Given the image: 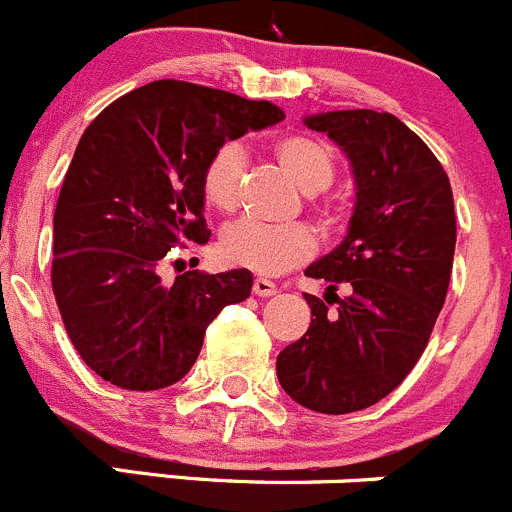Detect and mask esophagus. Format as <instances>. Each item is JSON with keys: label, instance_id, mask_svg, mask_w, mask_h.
I'll list each match as a JSON object with an SVG mask.
<instances>
[{"label": "esophagus", "instance_id": "obj_1", "mask_svg": "<svg viewBox=\"0 0 512 512\" xmlns=\"http://www.w3.org/2000/svg\"><path fill=\"white\" fill-rule=\"evenodd\" d=\"M252 292H255L257 297H272L277 292V285L275 282L265 280V277H257V280L252 282Z\"/></svg>", "mask_w": 512, "mask_h": 512}]
</instances>
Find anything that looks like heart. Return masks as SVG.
<instances>
[{
	"label": "heart",
	"instance_id": "1",
	"mask_svg": "<svg viewBox=\"0 0 512 512\" xmlns=\"http://www.w3.org/2000/svg\"><path fill=\"white\" fill-rule=\"evenodd\" d=\"M275 155L287 175L305 192H320L335 177V157L325 142L310 135H282ZM247 165L245 147L225 142L202 170V200L217 212H232L240 202V180ZM317 250L315 232L300 222L267 225L260 220H240L220 235V257L255 275H282L310 260Z\"/></svg>",
	"mask_w": 512,
	"mask_h": 512
}]
</instances>
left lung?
Here are the masks:
<instances>
[{
	"mask_svg": "<svg viewBox=\"0 0 512 512\" xmlns=\"http://www.w3.org/2000/svg\"><path fill=\"white\" fill-rule=\"evenodd\" d=\"M305 124L342 147L357 192L345 240L305 270L330 287L325 300L305 295L312 322L277 355V380L302 408L345 415L393 393L428 345L453 272V190L395 114L340 109Z\"/></svg>",
	"mask_w": 512,
	"mask_h": 512,
	"instance_id": "1",
	"label": "left lung"
}]
</instances>
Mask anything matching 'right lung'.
I'll return each instance as SVG.
<instances>
[{"instance_id":"obj_1","label":"right lung","mask_w":512,"mask_h":512,"mask_svg":"<svg viewBox=\"0 0 512 512\" xmlns=\"http://www.w3.org/2000/svg\"><path fill=\"white\" fill-rule=\"evenodd\" d=\"M285 119L270 102L160 79L114 99L84 130L54 210L52 290L87 367L124 390H160L190 372L225 305L250 297L252 272L160 265L205 245L207 160L245 132Z\"/></svg>"}]
</instances>
